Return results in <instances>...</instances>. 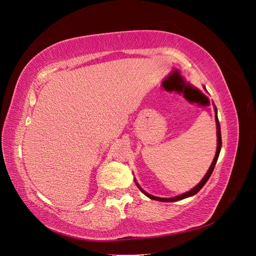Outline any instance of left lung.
I'll list each match as a JSON object with an SVG mask.
<instances>
[{"label":"left lung","mask_w":256,"mask_h":256,"mask_svg":"<svg viewBox=\"0 0 256 256\" xmlns=\"http://www.w3.org/2000/svg\"><path fill=\"white\" fill-rule=\"evenodd\" d=\"M204 90H206V88H205V86H204ZM206 92H207V90H206ZM214 113H216L214 118H216V150L214 158V160H212V166H209L207 173H206L205 176L203 177V180H200V182L194 188H192V189H191L190 191H188V192L182 193V194H180V196H174V198H159V196H152V194H150V193H147L146 191H144V190L140 187V184H138L136 180L134 178V182H136V184L138 186V188L140 189L147 198H150L154 200H159V202H176V200H184V198H189V196H192L196 194V193L204 187V184L207 182V180H209V177H210V175H212V171H214V166H216V160H218V158H219L220 150H221V146H222L220 122H219V120H218V115H216V113H218V110H216V108L214 104Z\"/></svg>","instance_id":"8db88e82"}]
</instances>
